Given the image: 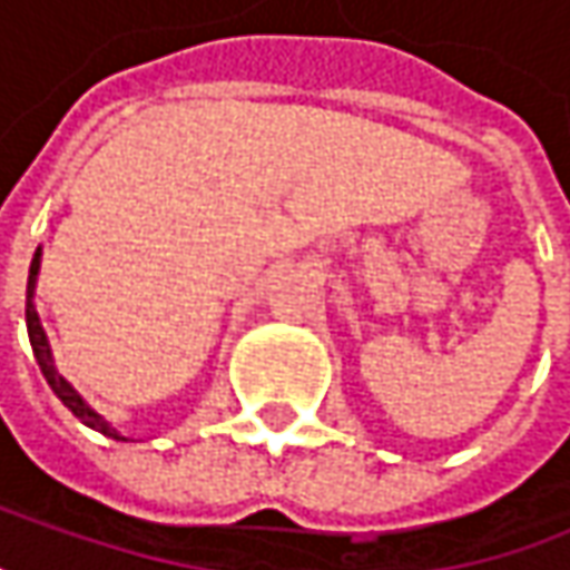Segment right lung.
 <instances>
[{"label": "right lung", "mask_w": 570, "mask_h": 570, "mask_svg": "<svg viewBox=\"0 0 570 570\" xmlns=\"http://www.w3.org/2000/svg\"><path fill=\"white\" fill-rule=\"evenodd\" d=\"M38 272H41V246L35 249V259H31V269H28V301H24V321H28V340H31V350H35V358H38V365H41L43 379L47 384L53 387V394L63 401V407L76 416V420H82L89 430H99L101 436H111V440L118 442H128V436H121L99 411H92L86 401H82V394L72 387L60 372H57V365H53V353H50V343H47V333L41 327V317H38V311H35V285H38Z\"/></svg>", "instance_id": "add662e5"}]
</instances>
